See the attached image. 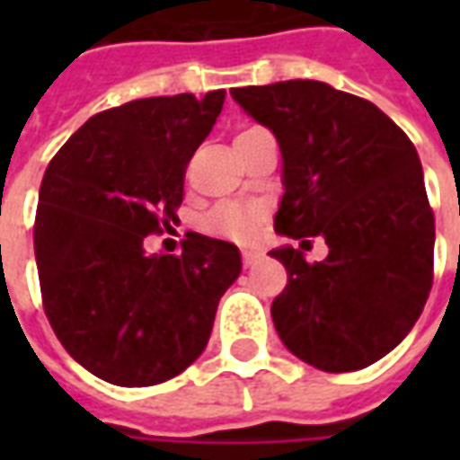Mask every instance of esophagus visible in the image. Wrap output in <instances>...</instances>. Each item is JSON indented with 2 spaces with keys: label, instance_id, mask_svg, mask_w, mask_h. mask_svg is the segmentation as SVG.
Wrapping results in <instances>:
<instances>
[{
  "label": "esophagus",
  "instance_id": "1",
  "mask_svg": "<svg viewBox=\"0 0 460 460\" xmlns=\"http://www.w3.org/2000/svg\"><path fill=\"white\" fill-rule=\"evenodd\" d=\"M241 259H243V266H251L261 259V253L256 249H243L241 251Z\"/></svg>",
  "mask_w": 460,
  "mask_h": 460
}]
</instances>
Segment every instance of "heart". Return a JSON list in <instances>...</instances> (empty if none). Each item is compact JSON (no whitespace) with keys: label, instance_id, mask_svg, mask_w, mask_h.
Instances as JSON below:
<instances>
[{"label":"heart","instance_id":"obj_1","mask_svg":"<svg viewBox=\"0 0 460 460\" xmlns=\"http://www.w3.org/2000/svg\"><path fill=\"white\" fill-rule=\"evenodd\" d=\"M266 219V207L261 201H224L207 217V229L231 241H253Z\"/></svg>","mask_w":460,"mask_h":460}]
</instances>
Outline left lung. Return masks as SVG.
Wrapping results in <instances>:
<instances>
[{
	"label": "left lung",
	"mask_w": 460,
	"mask_h": 460,
	"mask_svg": "<svg viewBox=\"0 0 460 460\" xmlns=\"http://www.w3.org/2000/svg\"><path fill=\"white\" fill-rule=\"evenodd\" d=\"M280 145L276 231L323 236L328 259L270 251L288 270L270 315L283 345L323 372H355L414 328L434 283V211L414 142L359 95L320 81L231 91Z\"/></svg>",
	"instance_id": "8db88e82"
}]
</instances>
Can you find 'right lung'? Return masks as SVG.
I'll return each instance as SVG.
<instances>
[{
    "mask_svg": "<svg viewBox=\"0 0 460 460\" xmlns=\"http://www.w3.org/2000/svg\"><path fill=\"white\" fill-rule=\"evenodd\" d=\"M224 98L160 95L103 111L44 172L34 221L44 313L66 352L111 385L150 386L184 372L239 279L229 241L187 234L181 253L142 249L177 221L187 164Z\"/></svg>",
    "mask_w": 460,
    "mask_h": 460,
    "instance_id": "1",
    "label": "right lung"
}]
</instances>
